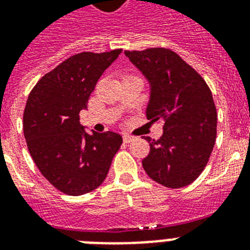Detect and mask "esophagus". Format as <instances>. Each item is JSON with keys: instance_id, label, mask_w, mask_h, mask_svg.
I'll return each mask as SVG.
<instances>
[{"instance_id": "34e87169", "label": "esophagus", "mask_w": 250, "mask_h": 250, "mask_svg": "<svg viewBox=\"0 0 250 250\" xmlns=\"http://www.w3.org/2000/svg\"><path fill=\"white\" fill-rule=\"evenodd\" d=\"M133 140H135V137L128 135V133H125V135H123V141H125V144H128V143H131V141Z\"/></svg>"}]
</instances>
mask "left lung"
<instances>
[{
	"instance_id": "1",
	"label": "left lung",
	"mask_w": 250,
	"mask_h": 250,
	"mask_svg": "<svg viewBox=\"0 0 250 250\" xmlns=\"http://www.w3.org/2000/svg\"><path fill=\"white\" fill-rule=\"evenodd\" d=\"M152 86L146 118L164 123L158 139L144 137L150 152L145 172L167 188L193 183L209 162L217 139V107L200 74L170 49L125 50Z\"/></svg>"
}]
</instances>
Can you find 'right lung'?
<instances>
[{
  "label": "right lung",
  "instance_id": "1",
  "mask_svg": "<svg viewBox=\"0 0 250 250\" xmlns=\"http://www.w3.org/2000/svg\"><path fill=\"white\" fill-rule=\"evenodd\" d=\"M121 52L71 56L37 82L25 104L23 132L29 154L44 178L70 196L101 186L123 143L111 131L89 135L79 121L97 80Z\"/></svg>",
  "mask_w": 250,
  "mask_h": 250
}]
</instances>
